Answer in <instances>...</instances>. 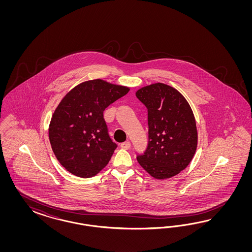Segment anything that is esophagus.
<instances>
[{"label":"esophagus","instance_id":"obj_1","mask_svg":"<svg viewBox=\"0 0 252 252\" xmlns=\"http://www.w3.org/2000/svg\"><path fill=\"white\" fill-rule=\"evenodd\" d=\"M120 147H121L122 149H125V150H129L130 147H131V143H130L129 141H126V142L121 143Z\"/></svg>","mask_w":252,"mask_h":252}]
</instances>
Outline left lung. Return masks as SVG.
<instances>
[{"mask_svg":"<svg viewBox=\"0 0 252 252\" xmlns=\"http://www.w3.org/2000/svg\"><path fill=\"white\" fill-rule=\"evenodd\" d=\"M148 110V146L137 153L138 163L151 176H176L190 162L198 144L195 117L189 102L176 89L155 83L136 93Z\"/></svg>","mask_w":252,"mask_h":252,"instance_id":"8db88e82","label":"left lung"}]
</instances>
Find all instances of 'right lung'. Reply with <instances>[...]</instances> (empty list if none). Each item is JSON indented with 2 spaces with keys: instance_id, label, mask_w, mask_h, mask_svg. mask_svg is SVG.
I'll use <instances>...</instances> for the list:
<instances>
[{
  "instance_id": "obj_1",
  "label": "right lung",
  "mask_w": 252,
  "mask_h": 252,
  "mask_svg": "<svg viewBox=\"0 0 252 252\" xmlns=\"http://www.w3.org/2000/svg\"><path fill=\"white\" fill-rule=\"evenodd\" d=\"M129 89L101 79L77 85L54 111L49 137L63 167L79 177H92L105 167L117 148L108 133L103 112Z\"/></svg>"
}]
</instances>
